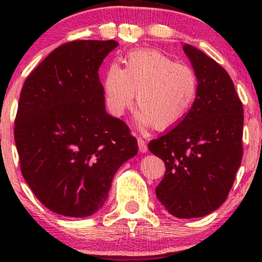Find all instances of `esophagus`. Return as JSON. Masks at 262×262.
I'll use <instances>...</instances> for the list:
<instances>
[{
  "mask_svg": "<svg viewBox=\"0 0 262 262\" xmlns=\"http://www.w3.org/2000/svg\"><path fill=\"white\" fill-rule=\"evenodd\" d=\"M138 148H139L140 152H148V146H146V143L144 141L143 138H138Z\"/></svg>",
  "mask_w": 262,
  "mask_h": 262,
  "instance_id": "1",
  "label": "esophagus"
}]
</instances>
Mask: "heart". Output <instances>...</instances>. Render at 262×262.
Listing matches in <instances>:
<instances>
[{
	"label": "heart",
	"instance_id": "1",
	"mask_svg": "<svg viewBox=\"0 0 262 262\" xmlns=\"http://www.w3.org/2000/svg\"><path fill=\"white\" fill-rule=\"evenodd\" d=\"M124 65L112 64L104 73L106 104L113 116H122L137 93L135 121L140 127L166 130L185 118L198 92V79L189 66L155 49L133 50Z\"/></svg>",
	"mask_w": 262,
	"mask_h": 262
}]
</instances>
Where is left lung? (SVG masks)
Segmentation results:
<instances>
[{
    "label": "left lung",
    "mask_w": 262,
    "mask_h": 262,
    "mask_svg": "<svg viewBox=\"0 0 262 262\" xmlns=\"http://www.w3.org/2000/svg\"><path fill=\"white\" fill-rule=\"evenodd\" d=\"M183 52L198 79L197 97L173 129L149 143L166 172L156 197L177 218H200L227 200L243 158L244 111L227 71L189 44Z\"/></svg>",
    "instance_id": "8db88e82"
}]
</instances>
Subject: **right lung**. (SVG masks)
<instances>
[{
	"mask_svg": "<svg viewBox=\"0 0 262 262\" xmlns=\"http://www.w3.org/2000/svg\"><path fill=\"white\" fill-rule=\"evenodd\" d=\"M118 43L75 40L53 50L27 77L14 122L20 171L48 209L85 218L102 208L112 180L138 154L137 139L110 116L98 77Z\"/></svg>",
	"mask_w": 262,
	"mask_h": 262,
	"instance_id": "add662e5",
	"label": "right lung"
}]
</instances>
